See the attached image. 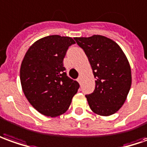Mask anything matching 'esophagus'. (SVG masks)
<instances>
[{"instance_id": "34e87169", "label": "esophagus", "mask_w": 147, "mask_h": 147, "mask_svg": "<svg viewBox=\"0 0 147 147\" xmlns=\"http://www.w3.org/2000/svg\"><path fill=\"white\" fill-rule=\"evenodd\" d=\"M77 81L78 82V83L81 84V82H82V78H81V77H79V78H78L77 79Z\"/></svg>"}]
</instances>
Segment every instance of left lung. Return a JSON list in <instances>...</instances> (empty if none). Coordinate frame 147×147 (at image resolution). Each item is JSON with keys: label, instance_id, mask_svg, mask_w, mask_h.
I'll list each match as a JSON object with an SVG mask.
<instances>
[{"label": "left lung", "instance_id": "8db88e82", "mask_svg": "<svg viewBox=\"0 0 147 147\" xmlns=\"http://www.w3.org/2000/svg\"><path fill=\"white\" fill-rule=\"evenodd\" d=\"M90 63L95 90L86 95L91 110L101 116L116 113L124 102L131 86L129 61L121 47L102 35L74 37Z\"/></svg>", "mask_w": 147, "mask_h": 147}]
</instances>
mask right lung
<instances>
[{
	"instance_id": "right-lung-1",
	"label": "right lung",
	"mask_w": 147,
	"mask_h": 147,
	"mask_svg": "<svg viewBox=\"0 0 147 147\" xmlns=\"http://www.w3.org/2000/svg\"><path fill=\"white\" fill-rule=\"evenodd\" d=\"M69 37L51 35L35 41L27 50L20 69L22 90L34 109L43 115L57 117L65 113L79 84L66 76L63 59Z\"/></svg>"
}]
</instances>
